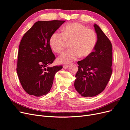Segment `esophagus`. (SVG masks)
<instances>
[{
  "label": "esophagus",
  "instance_id": "1",
  "mask_svg": "<svg viewBox=\"0 0 130 130\" xmlns=\"http://www.w3.org/2000/svg\"><path fill=\"white\" fill-rule=\"evenodd\" d=\"M68 67V65H64L63 66V68L64 69H67Z\"/></svg>",
  "mask_w": 130,
  "mask_h": 130
}]
</instances>
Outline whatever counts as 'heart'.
<instances>
[{
    "mask_svg": "<svg viewBox=\"0 0 130 130\" xmlns=\"http://www.w3.org/2000/svg\"><path fill=\"white\" fill-rule=\"evenodd\" d=\"M62 34L54 32L49 39L50 48L56 53H61L70 43V50L57 58L60 63H69L80 56L86 57L91 54L96 46L97 37L95 31L78 23H72L62 28Z\"/></svg>",
    "mask_w": 130,
    "mask_h": 130,
    "instance_id": "obj_1",
    "label": "heart"
}]
</instances>
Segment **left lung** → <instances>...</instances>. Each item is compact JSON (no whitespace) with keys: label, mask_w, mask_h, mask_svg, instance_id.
<instances>
[{"label":"left lung","mask_w":130,"mask_h":130,"mask_svg":"<svg viewBox=\"0 0 130 130\" xmlns=\"http://www.w3.org/2000/svg\"><path fill=\"white\" fill-rule=\"evenodd\" d=\"M97 35L94 52L84 60L77 62L74 87L84 97L96 96L105 89L112 73L111 42L97 24H94Z\"/></svg>","instance_id":"left-lung-1"}]
</instances>
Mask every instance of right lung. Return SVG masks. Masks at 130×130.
<instances>
[{"label":"right lung","mask_w":130,"mask_h":130,"mask_svg":"<svg viewBox=\"0 0 130 130\" xmlns=\"http://www.w3.org/2000/svg\"><path fill=\"white\" fill-rule=\"evenodd\" d=\"M64 21H38L23 36L19 46L17 73L25 91L41 96L50 90L62 66L49 67L55 59L49 39Z\"/></svg>","instance_id":"add662e5"}]
</instances>
